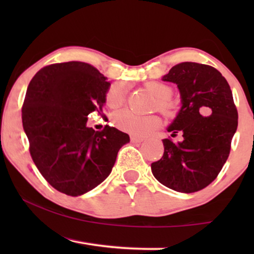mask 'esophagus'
I'll return each instance as SVG.
<instances>
[{
    "mask_svg": "<svg viewBox=\"0 0 254 254\" xmlns=\"http://www.w3.org/2000/svg\"><path fill=\"white\" fill-rule=\"evenodd\" d=\"M143 140H144L143 137L135 136V135H133V136H130V141L133 142V143H141V142H143Z\"/></svg>",
    "mask_w": 254,
    "mask_h": 254,
    "instance_id": "34e87169",
    "label": "esophagus"
}]
</instances>
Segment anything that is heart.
Wrapping results in <instances>:
<instances>
[{
    "instance_id": "1",
    "label": "heart",
    "mask_w": 254,
    "mask_h": 254,
    "mask_svg": "<svg viewBox=\"0 0 254 254\" xmlns=\"http://www.w3.org/2000/svg\"><path fill=\"white\" fill-rule=\"evenodd\" d=\"M147 89L157 97L156 106L158 110L166 116H172L176 112L177 105L171 99L172 88L162 82H149L147 83ZM127 98V85L123 82H116L110 86L106 91L105 102L106 105L111 109H118L126 102ZM113 121L117 127L120 129L129 131L131 134L147 135L152 130L157 129L161 126V119L157 116H138V114L130 112V111H121L113 117Z\"/></svg>"
}]
</instances>
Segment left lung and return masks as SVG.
<instances>
[{"label":"left lung","mask_w":254,"mask_h":254,"mask_svg":"<svg viewBox=\"0 0 254 254\" xmlns=\"http://www.w3.org/2000/svg\"><path fill=\"white\" fill-rule=\"evenodd\" d=\"M163 81L180 91L183 106L168 130L182 133L183 141L163 140L164 154L151 164L152 175L177 192H196L216 178L230 154L238 125L231 89L217 69L196 62L173 65Z\"/></svg>","instance_id":"obj_1"}]
</instances>
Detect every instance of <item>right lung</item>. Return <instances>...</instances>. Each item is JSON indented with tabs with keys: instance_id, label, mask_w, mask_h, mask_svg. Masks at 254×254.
Wrapping results in <instances>:
<instances>
[{
	"instance_id": "obj_1",
	"label": "right lung",
	"mask_w": 254,
	"mask_h": 254,
	"mask_svg": "<svg viewBox=\"0 0 254 254\" xmlns=\"http://www.w3.org/2000/svg\"><path fill=\"white\" fill-rule=\"evenodd\" d=\"M110 85L93 65L70 61L41 68L27 86L22 120L31 157L59 192L77 196L95 189L129 142L109 125L97 131L86 126L90 113H102Z\"/></svg>"
}]
</instances>
